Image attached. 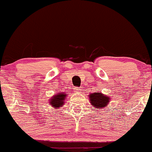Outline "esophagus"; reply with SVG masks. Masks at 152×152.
I'll list each match as a JSON object with an SVG mask.
<instances>
[{"instance_id": "esophagus-1", "label": "esophagus", "mask_w": 152, "mask_h": 152, "mask_svg": "<svg viewBox=\"0 0 152 152\" xmlns=\"http://www.w3.org/2000/svg\"><path fill=\"white\" fill-rule=\"evenodd\" d=\"M80 88H78V87H76L75 88V91H76V92H80Z\"/></svg>"}]
</instances>
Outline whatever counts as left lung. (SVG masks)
<instances>
[{
  "instance_id": "left-lung-1",
  "label": "left lung",
  "mask_w": 152,
  "mask_h": 152,
  "mask_svg": "<svg viewBox=\"0 0 152 152\" xmlns=\"http://www.w3.org/2000/svg\"><path fill=\"white\" fill-rule=\"evenodd\" d=\"M89 100L91 104L96 109H103L106 107L109 103L110 98L109 97L106 96V94H103L101 92H94L91 93L88 95ZM96 109V110H97Z\"/></svg>"
}]
</instances>
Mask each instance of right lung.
<instances>
[{
	"label": "right lung",
	"instance_id": "obj_1",
	"mask_svg": "<svg viewBox=\"0 0 152 152\" xmlns=\"http://www.w3.org/2000/svg\"><path fill=\"white\" fill-rule=\"evenodd\" d=\"M66 98V94L65 93L59 92L51 98V100H49V103L52 107L58 109L64 106Z\"/></svg>",
	"mask_w": 152,
	"mask_h": 152
}]
</instances>
